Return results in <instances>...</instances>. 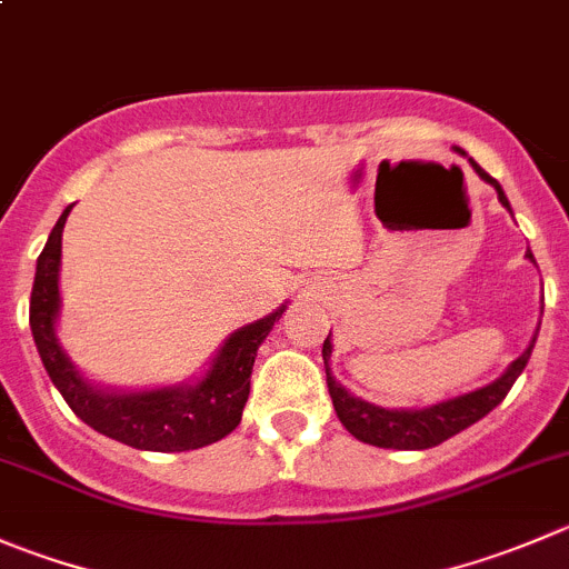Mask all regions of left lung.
<instances>
[{
    "label": "left lung",
    "instance_id": "8db88e82",
    "mask_svg": "<svg viewBox=\"0 0 569 569\" xmlns=\"http://www.w3.org/2000/svg\"><path fill=\"white\" fill-rule=\"evenodd\" d=\"M456 152L465 156V150H456ZM470 163L472 169H476L478 178L498 191L500 206L511 213L509 197H506V191L500 189L498 180L489 178L476 161ZM526 258L531 263H537L533 261L531 250H526ZM537 333H533L531 345L526 347V352H522L520 358H515L498 380H492V383L481 386V389L476 391H467V395L450 397V400L433 402V406H422V408H383V406H375V402L361 400V397H356L352 391H347L345 386L333 378V369H330V352H333V345H330V333H328V339H325L322 345V361H325V375H328V391L330 397H333L336 417H339V422L345 425L352 437L361 439V442L367 445H375V448H391V450L437 448V445H442L445 439L456 437V433H461L465 428L476 425L478 419H483L495 406L503 402V397L509 395V389L522 375L528 358H531L533 345H537Z\"/></svg>",
    "mask_w": 569,
    "mask_h": 569
}]
</instances>
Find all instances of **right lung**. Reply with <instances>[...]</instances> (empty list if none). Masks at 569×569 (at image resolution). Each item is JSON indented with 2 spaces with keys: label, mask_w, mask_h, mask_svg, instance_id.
<instances>
[{
  "label": "right lung",
  "mask_w": 569,
  "mask_h": 569,
  "mask_svg": "<svg viewBox=\"0 0 569 569\" xmlns=\"http://www.w3.org/2000/svg\"><path fill=\"white\" fill-rule=\"evenodd\" d=\"M69 213L71 206L60 213L47 247L38 256L30 297L32 339L54 389L93 431L136 450L183 453L228 437L241 422V411L250 397V375L258 347L272 325L283 317L286 302L267 317L233 330L200 378L156 389H116L93 383L71 363L58 339L60 241Z\"/></svg>",
  "instance_id": "add662e5"
}]
</instances>
